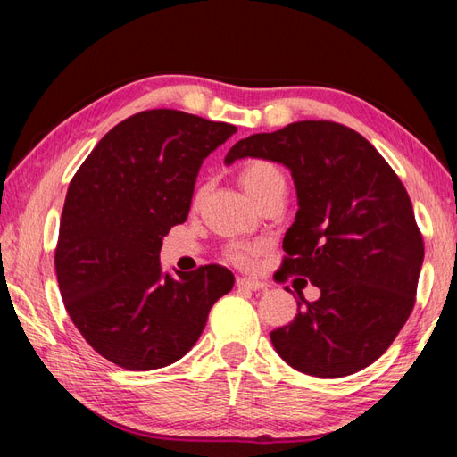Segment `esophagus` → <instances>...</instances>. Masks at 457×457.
<instances>
[{
  "label": "esophagus",
  "instance_id": "1",
  "mask_svg": "<svg viewBox=\"0 0 457 457\" xmlns=\"http://www.w3.org/2000/svg\"><path fill=\"white\" fill-rule=\"evenodd\" d=\"M236 285H237L239 288H247V290H261V288H265V285L261 283V280L244 278V277H239V278L236 280Z\"/></svg>",
  "mask_w": 457,
  "mask_h": 457
}]
</instances>
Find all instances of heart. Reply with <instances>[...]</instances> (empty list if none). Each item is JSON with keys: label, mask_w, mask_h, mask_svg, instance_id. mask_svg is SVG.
I'll return each mask as SVG.
<instances>
[{"label": "heart", "mask_w": 457, "mask_h": 457, "mask_svg": "<svg viewBox=\"0 0 457 457\" xmlns=\"http://www.w3.org/2000/svg\"><path fill=\"white\" fill-rule=\"evenodd\" d=\"M239 182L245 192L257 204L263 202L269 194H273L278 188H285V177L273 162L269 161H251L239 172ZM261 247L259 245H245L234 244L226 251V257L237 267H253Z\"/></svg>", "instance_id": "obj_1"}]
</instances>
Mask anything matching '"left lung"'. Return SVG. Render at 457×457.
<instances>
[{"label":"left lung","mask_w":457,"mask_h":457,"mask_svg":"<svg viewBox=\"0 0 457 457\" xmlns=\"http://www.w3.org/2000/svg\"><path fill=\"white\" fill-rule=\"evenodd\" d=\"M255 157L293 174L298 212L280 270L320 288L298 293L293 322L270 332L296 371L345 377L395 342L414 308L424 241L401 179L363 135L334 121H296L237 141L226 164Z\"/></svg>","instance_id":"8db88e82"}]
</instances>
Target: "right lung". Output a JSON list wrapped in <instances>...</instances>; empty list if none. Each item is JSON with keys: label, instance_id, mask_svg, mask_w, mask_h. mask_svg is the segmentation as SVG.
Listing matches in <instances>:
<instances>
[{"label": "right lung", "instance_id": "1", "mask_svg": "<svg viewBox=\"0 0 457 457\" xmlns=\"http://www.w3.org/2000/svg\"><path fill=\"white\" fill-rule=\"evenodd\" d=\"M236 125L179 110H147L96 145L66 192L54 269L66 312L86 342L129 371L179 361L198 342L231 270L172 277L162 237L187 221L204 159Z\"/></svg>", "mask_w": 457, "mask_h": 457}]
</instances>
